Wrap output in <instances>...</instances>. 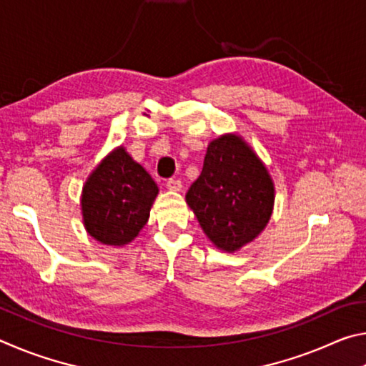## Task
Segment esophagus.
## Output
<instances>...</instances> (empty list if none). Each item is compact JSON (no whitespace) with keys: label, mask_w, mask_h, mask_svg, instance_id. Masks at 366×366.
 I'll return each mask as SVG.
<instances>
[{"label":"esophagus","mask_w":366,"mask_h":366,"mask_svg":"<svg viewBox=\"0 0 366 366\" xmlns=\"http://www.w3.org/2000/svg\"><path fill=\"white\" fill-rule=\"evenodd\" d=\"M166 187L171 192H179L182 189V182L179 181V179H168V181H166Z\"/></svg>","instance_id":"34e87169"}]
</instances>
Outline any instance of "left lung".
I'll list each match as a JSON object with an SVG mask.
<instances>
[{"label":"left lung","instance_id":"obj_1","mask_svg":"<svg viewBox=\"0 0 366 366\" xmlns=\"http://www.w3.org/2000/svg\"><path fill=\"white\" fill-rule=\"evenodd\" d=\"M207 237L224 252H237L268 224L274 184L262 159L242 137L226 134L209 142L202 174L185 195Z\"/></svg>","mask_w":366,"mask_h":366}]
</instances>
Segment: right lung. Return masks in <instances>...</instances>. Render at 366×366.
Instances as JSON below:
<instances>
[{
    "mask_svg": "<svg viewBox=\"0 0 366 366\" xmlns=\"http://www.w3.org/2000/svg\"><path fill=\"white\" fill-rule=\"evenodd\" d=\"M158 185L124 147L111 152L82 190L84 226L104 245H126L150 218Z\"/></svg>",
    "mask_w": 366,
    "mask_h": 366,
    "instance_id": "obj_1",
    "label": "right lung"
}]
</instances>
